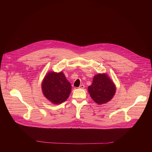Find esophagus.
I'll return each mask as SVG.
<instances>
[{
    "instance_id": "esophagus-1",
    "label": "esophagus",
    "mask_w": 152,
    "mask_h": 152,
    "mask_svg": "<svg viewBox=\"0 0 152 152\" xmlns=\"http://www.w3.org/2000/svg\"><path fill=\"white\" fill-rule=\"evenodd\" d=\"M85 88V85H83V84H81L79 86V88L80 89H83Z\"/></svg>"
}]
</instances>
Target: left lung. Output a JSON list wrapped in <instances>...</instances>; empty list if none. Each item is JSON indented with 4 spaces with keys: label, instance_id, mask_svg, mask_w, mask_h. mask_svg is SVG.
Here are the masks:
<instances>
[{
    "label": "left lung",
    "instance_id": "1",
    "mask_svg": "<svg viewBox=\"0 0 152 152\" xmlns=\"http://www.w3.org/2000/svg\"><path fill=\"white\" fill-rule=\"evenodd\" d=\"M88 92L93 100L97 104L106 103L115 94V86L106 74L96 75L92 85L88 86Z\"/></svg>",
    "mask_w": 152,
    "mask_h": 152
}]
</instances>
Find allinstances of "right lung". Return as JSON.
Listing matches in <instances>:
<instances>
[{"mask_svg": "<svg viewBox=\"0 0 152 152\" xmlns=\"http://www.w3.org/2000/svg\"><path fill=\"white\" fill-rule=\"evenodd\" d=\"M71 90V83L62 72L49 73L42 83L43 94L54 104L66 101L69 98Z\"/></svg>", "mask_w": 152, "mask_h": 152, "instance_id": "right-lung-1", "label": "right lung"}]
</instances>
